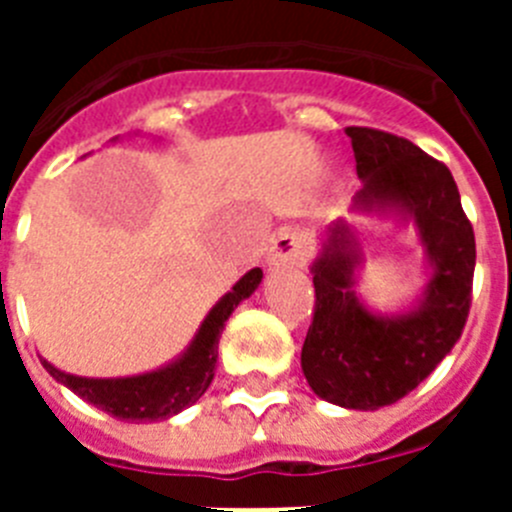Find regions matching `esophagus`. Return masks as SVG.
Listing matches in <instances>:
<instances>
[{
	"label": "esophagus",
	"mask_w": 512,
	"mask_h": 512,
	"mask_svg": "<svg viewBox=\"0 0 512 512\" xmlns=\"http://www.w3.org/2000/svg\"><path fill=\"white\" fill-rule=\"evenodd\" d=\"M307 243L300 233L295 230H279L274 235V241H271L269 253H266V264L269 266H295V264H305L307 261Z\"/></svg>",
	"instance_id": "1"
}]
</instances>
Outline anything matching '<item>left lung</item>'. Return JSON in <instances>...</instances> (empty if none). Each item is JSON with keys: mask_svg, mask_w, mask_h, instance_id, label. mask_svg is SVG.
I'll return each mask as SVG.
<instances>
[{"mask_svg": "<svg viewBox=\"0 0 512 512\" xmlns=\"http://www.w3.org/2000/svg\"><path fill=\"white\" fill-rule=\"evenodd\" d=\"M364 187L354 210L397 212L420 233L433 274L418 305L374 315L354 295L359 241L346 220L325 228L312 264L315 312L302 346L312 392L348 410H377L413 392L459 341L472 305L474 230L446 164L410 140L374 128H346Z\"/></svg>", "mask_w": 512, "mask_h": 512, "instance_id": "left-lung-1", "label": "left lung"}]
</instances>
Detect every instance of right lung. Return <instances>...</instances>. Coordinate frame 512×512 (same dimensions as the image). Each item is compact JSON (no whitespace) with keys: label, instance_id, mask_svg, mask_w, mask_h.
Here are the masks:
<instances>
[{"label":"right lung","instance_id":"obj_1","mask_svg":"<svg viewBox=\"0 0 512 512\" xmlns=\"http://www.w3.org/2000/svg\"><path fill=\"white\" fill-rule=\"evenodd\" d=\"M261 277H264L261 269H251L248 274H243L241 282H235L228 295L220 297V302L207 312V318L202 320L187 351L176 361L166 364L164 369L138 374V377L89 379L61 372L45 359L40 361L56 382L66 384L74 395L87 400L94 408L104 410L112 418L128 420V423L166 420L194 405L207 392L212 377H215L217 341L225 328V320L246 297L253 295V289L261 284Z\"/></svg>","mask_w":512,"mask_h":512}]
</instances>
